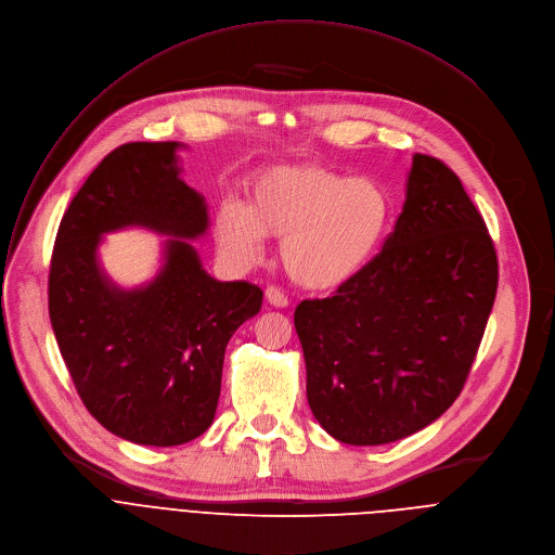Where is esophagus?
<instances>
[{"mask_svg":"<svg viewBox=\"0 0 555 555\" xmlns=\"http://www.w3.org/2000/svg\"><path fill=\"white\" fill-rule=\"evenodd\" d=\"M264 295H267V301H269L271 306H275V309H284V306H288V297H286L278 286H269V288L264 291Z\"/></svg>","mask_w":555,"mask_h":555,"instance_id":"obj_1","label":"esophagus"}]
</instances>
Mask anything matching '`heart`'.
Returning a JSON list of instances; mask_svg holds the SVG:
<instances>
[{"label": "heart", "instance_id": "heart-1", "mask_svg": "<svg viewBox=\"0 0 555 555\" xmlns=\"http://www.w3.org/2000/svg\"><path fill=\"white\" fill-rule=\"evenodd\" d=\"M392 201L382 184L311 165L262 171L249 205L224 201L216 214L220 249L237 264H256L267 235L282 240L288 278L309 291H333L352 280L388 231Z\"/></svg>", "mask_w": 555, "mask_h": 555}]
</instances>
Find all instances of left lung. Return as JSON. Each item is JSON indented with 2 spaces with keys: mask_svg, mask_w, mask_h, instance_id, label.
Wrapping results in <instances>:
<instances>
[{
  "mask_svg": "<svg viewBox=\"0 0 555 555\" xmlns=\"http://www.w3.org/2000/svg\"><path fill=\"white\" fill-rule=\"evenodd\" d=\"M496 288L494 242L463 182L414 154L382 254L295 309L320 425L348 446H384L437 421L465 386Z\"/></svg>",
  "mask_w": 555,
  "mask_h": 555,
  "instance_id": "left-lung-1",
  "label": "left lung"
}]
</instances>
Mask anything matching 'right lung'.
Here are the masks:
<instances>
[{
    "mask_svg": "<svg viewBox=\"0 0 555 555\" xmlns=\"http://www.w3.org/2000/svg\"><path fill=\"white\" fill-rule=\"evenodd\" d=\"M178 147L109 152L61 218L48 278L50 324L83 405L112 435L156 448L214 423L224 348L262 306L260 286L203 269L190 240L207 231V205L180 178ZM126 225L170 235L159 275L132 292L95 258L102 233Z\"/></svg>",
    "mask_w": 555,
    "mask_h": 555,
    "instance_id": "right-lung-1",
    "label": "right lung"
}]
</instances>
